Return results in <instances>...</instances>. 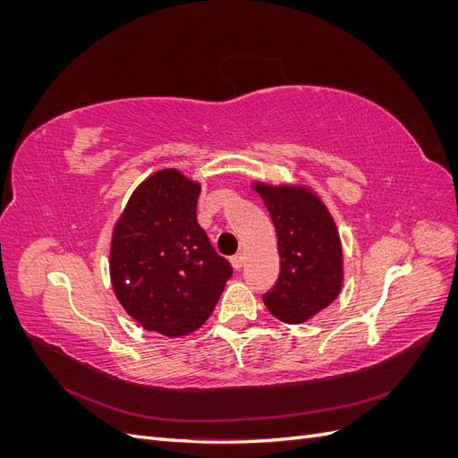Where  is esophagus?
I'll return each mask as SVG.
<instances>
[{"mask_svg": "<svg viewBox=\"0 0 458 458\" xmlns=\"http://www.w3.org/2000/svg\"><path fill=\"white\" fill-rule=\"evenodd\" d=\"M242 263H244V254H234L233 258H231V266L234 267V269H241L242 267Z\"/></svg>", "mask_w": 458, "mask_h": 458, "instance_id": "1", "label": "esophagus"}]
</instances>
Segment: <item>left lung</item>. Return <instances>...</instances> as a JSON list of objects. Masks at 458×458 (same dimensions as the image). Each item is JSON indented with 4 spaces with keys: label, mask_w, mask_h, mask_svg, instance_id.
<instances>
[{
    "label": "left lung",
    "mask_w": 458,
    "mask_h": 458,
    "mask_svg": "<svg viewBox=\"0 0 458 458\" xmlns=\"http://www.w3.org/2000/svg\"><path fill=\"white\" fill-rule=\"evenodd\" d=\"M252 187L271 216L281 258L279 279L263 303L283 323H306L342 290L344 258L336 224L308 187L261 182Z\"/></svg>",
    "instance_id": "left-lung-1"
}]
</instances>
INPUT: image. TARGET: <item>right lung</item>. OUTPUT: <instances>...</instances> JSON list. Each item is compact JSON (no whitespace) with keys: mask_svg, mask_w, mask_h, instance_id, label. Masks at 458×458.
Returning a JSON list of instances; mask_svg holds the SVG:
<instances>
[{"mask_svg":"<svg viewBox=\"0 0 458 458\" xmlns=\"http://www.w3.org/2000/svg\"><path fill=\"white\" fill-rule=\"evenodd\" d=\"M200 183L175 168L133 191L110 241L114 296L145 330L177 338L200 328L231 279L197 221Z\"/></svg>","mask_w":458,"mask_h":458,"instance_id":"1","label":"right lung"}]
</instances>
